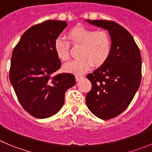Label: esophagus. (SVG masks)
I'll return each instance as SVG.
<instances>
[{"instance_id":"34e87169","label":"esophagus","mask_w":152,"mask_h":152,"mask_svg":"<svg viewBox=\"0 0 152 152\" xmlns=\"http://www.w3.org/2000/svg\"><path fill=\"white\" fill-rule=\"evenodd\" d=\"M84 77H85V76H83V75H76V81H79V80H80V79H83Z\"/></svg>"}]
</instances>
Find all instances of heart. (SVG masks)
Returning a JSON list of instances; mask_svg holds the SVG:
<instances>
[{
	"instance_id": "b5f03b06",
	"label": "heart",
	"mask_w": 152,
	"mask_h": 152,
	"mask_svg": "<svg viewBox=\"0 0 152 152\" xmlns=\"http://www.w3.org/2000/svg\"><path fill=\"white\" fill-rule=\"evenodd\" d=\"M71 43L81 46L79 57L80 58L66 64L64 71L81 74L88 71L94 64L101 66L107 61L112 50V39L106 31L76 27L67 33ZM54 49L60 60L67 61L69 58V43L64 38L59 37L55 40Z\"/></svg>"
}]
</instances>
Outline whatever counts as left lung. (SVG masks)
<instances>
[{
  "label": "left lung",
  "mask_w": 152,
  "mask_h": 152,
  "mask_svg": "<svg viewBox=\"0 0 152 152\" xmlns=\"http://www.w3.org/2000/svg\"><path fill=\"white\" fill-rule=\"evenodd\" d=\"M85 22L109 31L112 50L106 62L87 76L92 84L86 105L103 120L113 118L124 111L141 83L142 58L140 49L128 31L112 21Z\"/></svg>",
  "instance_id": "1"
}]
</instances>
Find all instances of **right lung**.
Segmentation results:
<instances>
[{"label": "right lung", "mask_w": 152, "mask_h": 152, "mask_svg": "<svg viewBox=\"0 0 152 152\" xmlns=\"http://www.w3.org/2000/svg\"><path fill=\"white\" fill-rule=\"evenodd\" d=\"M67 26L65 21L48 20L27 30L12 51L10 80L18 100L29 114L46 118L64 103L65 92L76 83L74 75L60 73L55 40Z\"/></svg>", "instance_id": "obj_1"}]
</instances>
